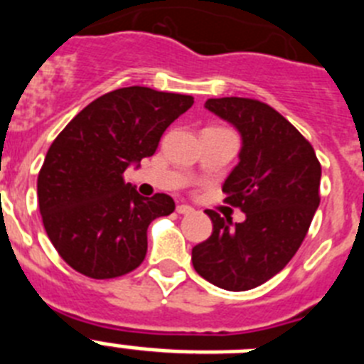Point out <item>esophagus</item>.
<instances>
[{
    "label": "esophagus",
    "instance_id": "1",
    "mask_svg": "<svg viewBox=\"0 0 364 364\" xmlns=\"http://www.w3.org/2000/svg\"><path fill=\"white\" fill-rule=\"evenodd\" d=\"M193 208L191 205H188V204H178L176 205V213H180V215H189V213H193Z\"/></svg>",
    "mask_w": 364,
    "mask_h": 364
}]
</instances>
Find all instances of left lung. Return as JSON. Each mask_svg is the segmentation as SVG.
<instances>
[{
	"label": "left lung",
	"instance_id": "8db88e82",
	"mask_svg": "<svg viewBox=\"0 0 364 364\" xmlns=\"http://www.w3.org/2000/svg\"><path fill=\"white\" fill-rule=\"evenodd\" d=\"M204 107L242 140L222 191L246 220L233 224L205 210L213 233L193 247V268L222 290L246 291L277 275L297 253L319 208L321 164L306 138L259 100L211 98Z\"/></svg>",
	"mask_w": 364,
	"mask_h": 364
}]
</instances>
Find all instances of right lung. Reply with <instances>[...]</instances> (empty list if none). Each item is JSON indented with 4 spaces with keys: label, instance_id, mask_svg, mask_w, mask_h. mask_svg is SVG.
I'll list each match as a JSON object with an SVG mask.
<instances>
[{
    "label": "right lung",
    "instance_id": "1",
    "mask_svg": "<svg viewBox=\"0 0 364 364\" xmlns=\"http://www.w3.org/2000/svg\"><path fill=\"white\" fill-rule=\"evenodd\" d=\"M193 96L124 87L76 114L47 151L38 202L50 242L70 268L112 279L142 264L147 228L175 211L169 195L146 198L125 182L129 166L154 154L164 131Z\"/></svg>",
    "mask_w": 364,
    "mask_h": 364
}]
</instances>
